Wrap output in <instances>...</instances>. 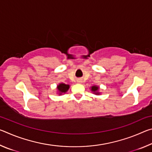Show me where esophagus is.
I'll return each instance as SVG.
<instances>
[{
    "label": "esophagus",
    "instance_id": "esophagus-1",
    "mask_svg": "<svg viewBox=\"0 0 152 152\" xmlns=\"http://www.w3.org/2000/svg\"><path fill=\"white\" fill-rule=\"evenodd\" d=\"M78 82H82L81 80H78Z\"/></svg>",
    "mask_w": 152,
    "mask_h": 152
}]
</instances>
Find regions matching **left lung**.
I'll return each mask as SVG.
<instances>
[{"label":"left lung","instance_id":"1","mask_svg":"<svg viewBox=\"0 0 152 152\" xmlns=\"http://www.w3.org/2000/svg\"><path fill=\"white\" fill-rule=\"evenodd\" d=\"M91 88H91L92 91L94 92L95 94H99V92H96L98 91V90H99V87L96 86H92Z\"/></svg>","mask_w":152,"mask_h":152}]
</instances>
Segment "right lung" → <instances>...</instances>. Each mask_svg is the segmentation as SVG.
I'll list each match as a JSON object with an SVG mask.
<instances>
[{"mask_svg": "<svg viewBox=\"0 0 152 152\" xmlns=\"http://www.w3.org/2000/svg\"><path fill=\"white\" fill-rule=\"evenodd\" d=\"M69 85L68 84H60L58 86V89L59 92H60V94H61V93H64V92H67L68 88H69Z\"/></svg>", "mask_w": 152, "mask_h": 152, "instance_id": "obj_1", "label": "right lung"}]
</instances>
